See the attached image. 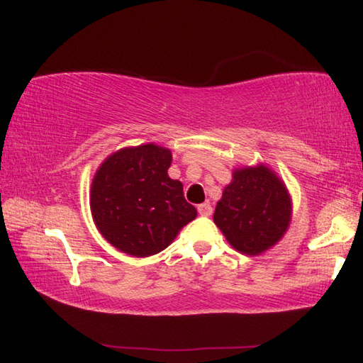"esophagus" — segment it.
<instances>
[{
	"label": "esophagus",
	"mask_w": 363,
	"mask_h": 363,
	"mask_svg": "<svg viewBox=\"0 0 363 363\" xmlns=\"http://www.w3.org/2000/svg\"><path fill=\"white\" fill-rule=\"evenodd\" d=\"M199 213L200 216H211L213 214V206L209 203H201L199 206Z\"/></svg>",
	"instance_id": "34e87169"
}]
</instances>
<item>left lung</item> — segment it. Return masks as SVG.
Wrapping results in <instances>:
<instances>
[{
    "instance_id": "left-lung-1",
    "label": "left lung",
    "mask_w": 363,
    "mask_h": 363,
    "mask_svg": "<svg viewBox=\"0 0 363 363\" xmlns=\"http://www.w3.org/2000/svg\"><path fill=\"white\" fill-rule=\"evenodd\" d=\"M213 219L235 250L260 255L278 245L291 225V194L267 164L236 168Z\"/></svg>"
}]
</instances>
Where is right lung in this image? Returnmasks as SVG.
Instances as JSON below:
<instances>
[{"label":"right lung","instance_id":"right-lung-1","mask_svg":"<svg viewBox=\"0 0 363 363\" xmlns=\"http://www.w3.org/2000/svg\"><path fill=\"white\" fill-rule=\"evenodd\" d=\"M171 150L149 143L123 147L98 167L90 187V211L98 232L131 257L159 254L196 217L171 179Z\"/></svg>","mask_w":363,"mask_h":363}]
</instances>
